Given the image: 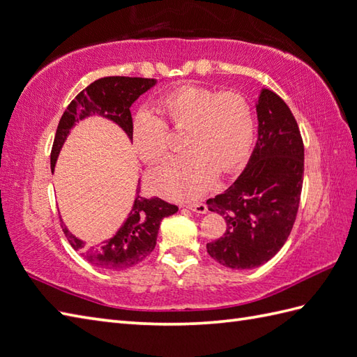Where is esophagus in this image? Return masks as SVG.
Here are the masks:
<instances>
[{"mask_svg":"<svg viewBox=\"0 0 357 357\" xmlns=\"http://www.w3.org/2000/svg\"><path fill=\"white\" fill-rule=\"evenodd\" d=\"M185 208L190 211H193L196 214H205L206 213V205L205 204H188L185 205Z\"/></svg>","mask_w":357,"mask_h":357,"instance_id":"esophagus-1","label":"esophagus"}]
</instances>
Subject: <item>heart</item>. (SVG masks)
Wrapping results in <instances>:
<instances>
[{"label": "heart", "mask_w": 357, "mask_h": 357, "mask_svg": "<svg viewBox=\"0 0 357 357\" xmlns=\"http://www.w3.org/2000/svg\"><path fill=\"white\" fill-rule=\"evenodd\" d=\"M152 112L139 111L132 120V144L147 162H158L169 149L172 129L185 130L188 152L151 172L149 185L156 195L190 201L205 195L218 173H231L250 155L254 139V112L238 93H218L202 85L185 84L162 96Z\"/></svg>", "instance_id": "1"}]
</instances>
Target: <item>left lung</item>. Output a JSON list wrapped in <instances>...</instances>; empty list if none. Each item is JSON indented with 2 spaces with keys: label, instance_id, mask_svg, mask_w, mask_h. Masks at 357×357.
<instances>
[{
  "label": "left lung",
  "instance_id": "left-lung-1",
  "mask_svg": "<svg viewBox=\"0 0 357 357\" xmlns=\"http://www.w3.org/2000/svg\"><path fill=\"white\" fill-rule=\"evenodd\" d=\"M257 143L245 170L222 195L206 201L227 231L206 243V252L231 269H254L269 261L291 234L300 205L304 146L283 98L261 88L255 100Z\"/></svg>",
  "mask_w": 357,
  "mask_h": 357
}]
</instances>
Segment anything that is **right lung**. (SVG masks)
Instances as JSON below:
<instances>
[{"label":"right lung","mask_w":357,"mask_h":357,"mask_svg":"<svg viewBox=\"0 0 357 357\" xmlns=\"http://www.w3.org/2000/svg\"><path fill=\"white\" fill-rule=\"evenodd\" d=\"M158 80L143 77L111 76L98 79L88 85L68 105L56 130L52 149V173L59 153L76 123L89 117L109 120L132 139L130 106L139 96L153 88ZM178 211L176 205L162 201L160 197L146 199L139 196V179L135 190L132 208L123 225L109 238L96 245H88L85 240L74 236L61 219L62 229L70 245L79 251L86 261L103 271H126L137 266L155 250L156 237L161 220Z\"/></svg>","instance_id":"obj_1"}]
</instances>
